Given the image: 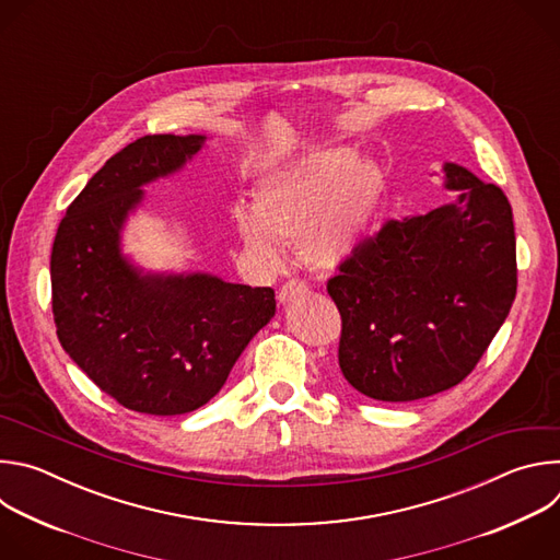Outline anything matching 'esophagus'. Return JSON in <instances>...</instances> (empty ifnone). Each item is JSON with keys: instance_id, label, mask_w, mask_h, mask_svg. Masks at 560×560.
I'll use <instances>...</instances> for the list:
<instances>
[{"instance_id": "34e87169", "label": "esophagus", "mask_w": 560, "mask_h": 560, "mask_svg": "<svg viewBox=\"0 0 560 560\" xmlns=\"http://www.w3.org/2000/svg\"><path fill=\"white\" fill-rule=\"evenodd\" d=\"M307 292V283L305 281H299V279H292V281H285L277 294L279 303H288L292 296L296 294H305Z\"/></svg>"}]
</instances>
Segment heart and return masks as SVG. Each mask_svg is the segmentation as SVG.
<instances>
[{
  "mask_svg": "<svg viewBox=\"0 0 560 560\" xmlns=\"http://www.w3.org/2000/svg\"><path fill=\"white\" fill-rule=\"evenodd\" d=\"M385 179L350 148L305 154L268 173L253 192V206L236 203L234 228L264 264H277L279 242L299 244L301 257L322 270L346 264L363 244L383 201Z\"/></svg>",
  "mask_w": 560,
  "mask_h": 560,
  "instance_id": "obj_1",
  "label": "heart"
}]
</instances>
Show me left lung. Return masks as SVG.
<instances>
[{
  "instance_id": "1",
  "label": "left lung",
  "mask_w": 560,
  "mask_h": 560,
  "mask_svg": "<svg viewBox=\"0 0 560 560\" xmlns=\"http://www.w3.org/2000/svg\"><path fill=\"white\" fill-rule=\"evenodd\" d=\"M452 203L389 219L339 266V365L376 401H417L458 385L516 296V236L503 190L443 164Z\"/></svg>"
}]
</instances>
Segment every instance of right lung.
<instances>
[{
    "mask_svg": "<svg viewBox=\"0 0 560 560\" xmlns=\"http://www.w3.org/2000/svg\"><path fill=\"white\" fill-rule=\"evenodd\" d=\"M203 135H145L86 184L61 219L52 255V316L68 357L117 404L154 417L206 406L277 310L272 288L206 272H143L121 230L143 186L203 148Z\"/></svg>",
    "mask_w": 560,
    "mask_h": 560,
    "instance_id": "add662e5",
    "label": "right lung"
}]
</instances>
